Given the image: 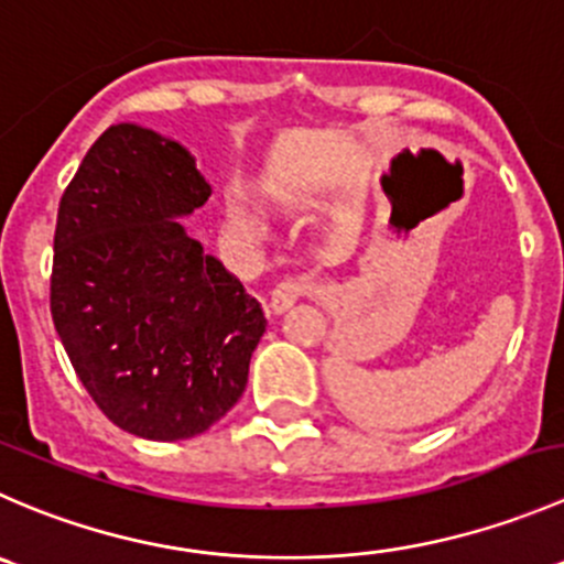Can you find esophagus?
Segmentation results:
<instances>
[{"mask_svg": "<svg viewBox=\"0 0 564 564\" xmlns=\"http://www.w3.org/2000/svg\"><path fill=\"white\" fill-rule=\"evenodd\" d=\"M310 293H315V282H312L310 276H288V280L274 284L269 306L280 315V312L290 310L301 295H310Z\"/></svg>", "mask_w": 564, "mask_h": 564, "instance_id": "obj_1", "label": "esophagus"}]
</instances>
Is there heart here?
I'll use <instances>...</instances> for the list:
<instances>
[{"mask_svg": "<svg viewBox=\"0 0 564 564\" xmlns=\"http://www.w3.org/2000/svg\"><path fill=\"white\" fill-rule=\"evenodd\" d=\"M225 216L227 225H230L232 230L243 232V236H260V232H263V219H260L249 205L238 203V199H227Z\"/></svg>", "mask_w": 564, "mask_h": 564, "instance_id": "b5f03b06", "label": "heart"}]
</instances>
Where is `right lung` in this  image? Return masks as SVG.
Segmentation results:
<instances>
[{
    "mask_svg": "<svg viewBox=\"0 0 564 564\" xmlns=\"http://www.w3.org/2000/svg\"><path fill=\"white\" fill-rule=\"evenodd\" d=\"M208 197L181 142L117 122L59 199L54 328L98 409L150 442L219 422L265 332L260 301L183 227Z\"/></svg>",
    "mask_w": 564,
    "mask_h": 564,
    "instance_id": "obj_1",
    "label": "right lung"
}]
</instances>
